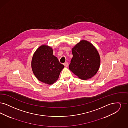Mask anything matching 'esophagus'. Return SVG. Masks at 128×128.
Returning <instances> with one entry per match:
<instances>
[{
  "label": "esophagus",
  "instance_id": "esophagus-1",
  "mask_svg": "<svg viewBox=\"0 0 128 128\" xmlns=\"http://www.w3.org/2000/svg\"><path fill=\"white\" fill-rule=\"evenodd\" d=\"M68 62H64V66L67 67L68 66Z\"/></svg>",
  "mask_w": 128,
  "mask_h": 128
}]
</instances>
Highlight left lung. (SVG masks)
<instances>
[{"label": "left lung", "mask_w": 128, "mask_h": 128, "mask_svg": "<svg viewBox=\"0 0 128 128\" xmlns=\"http://www.w3.org/2000/svg\"><path fill=\"white\" fill-rule=\"evenodd\" d=\"M73 55L69 69L78 78L87 80L94 76L100 64V54L93 45L82 40L72 49Z\"/></svg>", "instance_id": "8db88e82"}]
</instances>
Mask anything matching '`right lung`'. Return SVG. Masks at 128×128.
<instances>
[{
  "label": "right lung",
  "instance_id": "1",
  "mask_svg": "<svg viewBox=\"0 0 128 128\" xmlns=\"http://www.w3.org/2000/svg\"><path fill=\"white\" fill-rule=\"evenodd\" d=\"M52 54V49L50 46L42 45L35 51L32 61V70L36 78L48 84L57 80L64 67Z\"/></svg>",
  "mask_w": 128,
  "mask_h": 128
}]
</instances>
